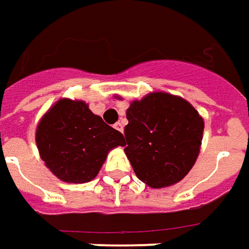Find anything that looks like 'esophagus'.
Masks as SVG:
<instances>
[{
  "label": "esophagus",
  "instance_id": "1",
  "mask_svg": "<svg viewBox=\"0 0 249 249\" xmlns=\"http://www.w3.org/2000/svg\"><path fill=\"white\" fill-rule=\"evenodd\" d=\"M114 127L116 128L118 131H121V133H123V123H122V122H116V123H115Z\"/></svg>",
  "mask_w": 249,
  "mask_h": 249
}]
</instances>
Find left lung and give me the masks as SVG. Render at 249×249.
I'll use <instances>...</instances> for the list:
<instances>
[{
    "instance_id": "obj_1",
    "label": "left lung",
    "mask_w": 249,
    "mask_h": 249,
    "mask_svg": "<svg viewBox=\"0 0 249 249\" xmlns=\"http://www.w3.org/2000/svg\"><path fill=\"white\" fill-rule=\"evenodd\" d=\"M124 153L137 178L152 188L179 183L198 159L203 118L180 96L152 92L126 111Z\"/></svg>"
}]
</instances>
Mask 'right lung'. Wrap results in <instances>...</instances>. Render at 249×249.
<instances>
[{"instance_id":"add662e5","label":"right lung","mask_w":249,"mask_h":249,"mask_svg":"<svg viewBox=\"0 0 249 249\" xmlns=\"http://www.w3.org/2000/svg\"><path fill=\"white\" fill-rule=\"evenodd\" d=\"M35 141L44 165L65 183H88L99 174L109 150L124 137L106 124L82 100L59 99L36 126Z\"/></svg>"}]
</instances>
